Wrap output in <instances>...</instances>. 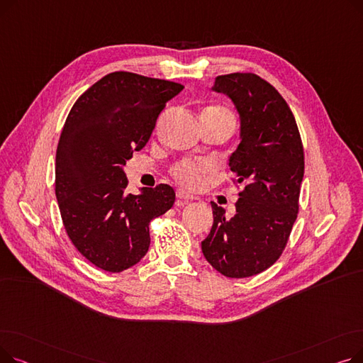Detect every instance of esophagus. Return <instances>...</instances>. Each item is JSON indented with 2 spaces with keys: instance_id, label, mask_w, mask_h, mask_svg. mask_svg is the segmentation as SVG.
<instances>
[{
  "instance_id": "esophagus-1",
  "label": "esophagus",
  "mask_w": 363,
  "mask_h": 363,
  "mask_svg": "<svg viewBox=\"0 0 363 363\" xmlns=\"http://www.w3.org/2000/svg\"><path fill=\"white\" fill-rule=\"evenodd\" d=\"M177 197H178V201H177L178 206H182V204L188 203L189 200L194 199L191 194H188L186 191H184V189H178V191H177Z\"/></svg>"
}]
</instances>
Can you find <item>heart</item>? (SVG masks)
Returning <instances> with one entry per match:
<instances>
[{"label":"heart","mask_w":363,"mask_h":363,"mask_svg":"<svg viewBox=\"0 0 363 363\" xmlns=\"http://www.w3.org/2000/svg\"><path fill=\"white\" fill-rule=\"evenodd\" d=\"M207 110H212L215 113L223 114V116L230 118L234 122V116L233 113L222 107V106H212L208 107ZM213 172V166L207 162H196V160H182L179 163H177L174 167H172L170 174L174 177L181 185L186 186V188H196L199 186L204 178L212 174Z\"/></svg>","instance_id":"heart-1"}]
</instances>
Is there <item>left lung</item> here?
Listing matches in <instances>:
<instances>
[{
    "label": "left lung",
    "instance_id": "8db88e82",
    "mask_svg": "<svg viewBox=\"0 0 363 363\" xmlns=\"http://www.w3.org/2000/svg\"><path fill=\"white\" fill-rule=\"evenodd\" d=\"M241 118L233 152V182L241 185L235 215L212 201L213 226L201 241L206 260L228 278L257 275L279 259L298 213L304 151L294 114L281 94L256 73L216 76Z\"/></svg>",
    "mask_w": 363,
    "mask_h": 363
}]
</instances>
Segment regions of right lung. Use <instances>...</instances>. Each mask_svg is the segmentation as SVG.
Instances as JSON below:
<instances>
[{"instance_id": "add662e5", "label": "right lung", "mask_w": 363, "mask_h": 363, "mask_svg": "<svg viewBox=\"0 0 363 363\" xmlns=\"http://www.w3.org/2000/svg\"><path fill=\"white\" fill-rule=\"evenodd\" d=\"M184 85L113 72L76 100L55 152V197L72 244L97 268L118 274L150 247V222L174 206L167 184L126 193L123 167L148 143L166 103Z\"/></svg>"}]
</instances>
